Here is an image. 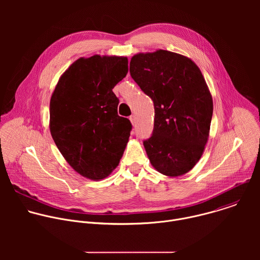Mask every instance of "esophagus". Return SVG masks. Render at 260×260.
Masks as SVG:
<instances>
[{"instance_id": "34e87169", "label": "esophagus", "mask_w": 260, "mask_h": 260, "mask_svg": "<svg viewBox=\"0 0 260 260\" xmlns=\"http://www.w3.org/2000/svg\"><path fill=\"white\" fill-rule=\"evenodd\" d=\"M129 120L132 121L133 125H135V124H136V116H135V115H132V116H129Z\"/></svg>"}]
</instances>
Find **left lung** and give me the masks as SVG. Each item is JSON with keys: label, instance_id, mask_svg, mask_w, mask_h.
<instances>
[{"label": "left lung", "instance_id": "obj_1", "mask_svg": "<svg viewBox=\"0 0 260 260\" xmlns=\"http://www.w3.org/2000/svg\"><path fill=\"white\" fill-rule=\"evenodd\" d=\"M129 73L154 105L153 132L143 141L151 165L170 177L189 172L204 152L213 115L201 70L187 57L157 50L134 55Z\"/></svg>", "mask_w": 260, "mask_h": 260}]
</instances>
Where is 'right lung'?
I'll return each instance as SVG.
<instances>
[{
    "mask_svg": "<svg viewBox=\"0 0 260 260\" xmlns=\"http://www.w3.org/2000/svg\"><path fill=\"white\" fill-rule=\"evenodd\" d=\"M128 72L127 58H79L60 77L50 100V133L80 175L100 180L119 164L131 136L129 119L117 113L112 91Z\"/></svg>",
    "mask_w": 260,
    "mask_h": 260,
    "instance_id": "add662e5",
    "label": "right lung"
}]
</instances>
